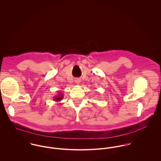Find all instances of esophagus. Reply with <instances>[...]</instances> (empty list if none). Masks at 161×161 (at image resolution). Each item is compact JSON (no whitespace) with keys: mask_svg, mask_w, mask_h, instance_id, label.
Returning a JSON list of instances; mask_svg holds the SVG:
<instances>
[{"mask_svg":"<svg viewBox=\"0 0 161 161\" xmlns=\"http://www.w3.org/2000/svg\"><path fill=\"white\" fill-rule=\"evenodd\" d=\"M80 82V80L79 79H76V80H75V83H76L77 84H79Z\"/></svg>","mask_w":161,"mask_h":161,"instance_id":"34e87169","label":"esophagus"}]
</instances>
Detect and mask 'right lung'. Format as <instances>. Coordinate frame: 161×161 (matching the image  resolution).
<instances>
[{
	"label": "right lung",
	"mask_w": 161,
	"mask_h": 161,
	"mask_svg": "<svg viewBox=\"0 0 161 161\" xmlns=\"http://www.w3.org/2000/svg\"><path fill=\"white\" fill-rule=\"evenodd\" d=\"M63 98V94L61 92H59V95H58L57 96L54 97V100L55 102H60L61 100H62Z\"/></svg>",
	"instance_id": "1"
}]
</instances>
